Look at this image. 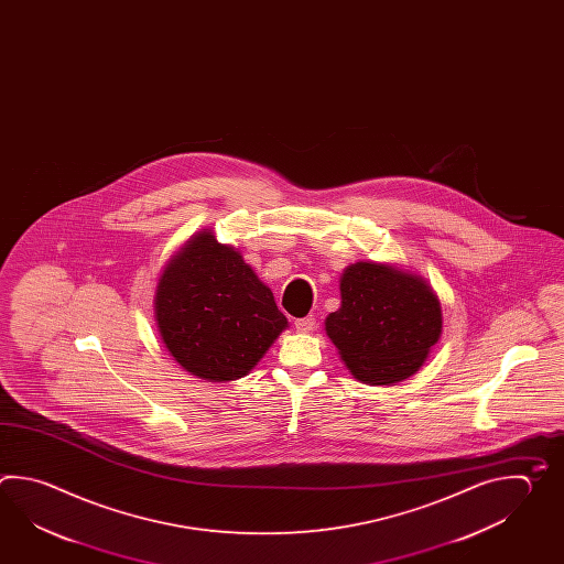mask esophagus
<instances>
[{
  "label": "esophagus",
  "instance_id": "esophagus-1",
  "mask_svg": "<svg viewBox=\"0 0 564 564\" xmlns=\"http://www.w3.org/2000/svg\"><path fill=\"white\" fill-rule=\"evenodd\" d=\"M315 327H317V323L313 317H301V319H295V329L300 332V334H311V332H315Z\"/></svg>",
  "mask_w": 564,
  "mask_h": 564
}]
</instances>
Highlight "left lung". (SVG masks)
Returning a JSON list of instances; mask_svg holds the SVG:
<instances>
[{"label":"left lung","mask_w":564,"mask_h":564,"mask_svg":"<svg viewBox=\"0 0 564 564\" xmlns=\"http://www.w3.org/2000/svg\"><path fill=\"white\" fill-rule=\"evenodd\" d=\"M341 305L327 315L325 334L345 368L361 383L393 386L424 366L444 315L424 276L402 267L357 261L339 276Z\"/></svg>","instance_id":"left-lung-1"}]
</instances>
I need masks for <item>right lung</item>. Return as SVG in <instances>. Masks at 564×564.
<instances>
[{
  "label": "right lung",
  "mask_w": 564,
  "mask_h": 564,
  "mask_svg": "<svg viewBox=\"0 0 564 564\" xmlns=\"http://www.w3.org/2000/svg\"><path fill=\"white\" fill-rule=\"evenodd\" d=\"M154 322L174 361L207 381L247 376L289 327L271 289L210 229L195 232L164 264Z\"/></svg>",
  "instance_id": "add662e5"
}]
</instances>
